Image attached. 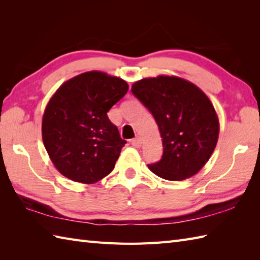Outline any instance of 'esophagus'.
I'll list each match as a JSON object with an SVG mask.
<instances>
[{"instance_id":"obj_1","label":"esophagus","mask_w":260,"mask_h":260,"mask_svg":"<svg viewBox=\"0 0 260 260\" xmlns=\"http://www.w3.org/2000/svg\"><path fill=\"white\" fill-rule=\"evenodd\" d=\"M131 143H132V145L135 146V147H141L143 142H142L141 137H135V139H133V140L131 141Z\"/></svg>"}]
</instances>
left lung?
Wrapping results in <instances>:
<instances>
[{
	"label": "left lung",
	"mask_w": 260,
	"mask_h": 260,
	"mask_svg": "<svg viewBox=\"0 0 260 260\" xmlns=\"http://www.w3.org/2000/svg\"><path fill=\"white\" fill-rule=\"evenodd\" d=\"M132 92L152 113L163 143L158 162L148 164L154 174L181 181L197 174L218 142L219 120L206 93L179 77L144 78Z\"/></svg>",
	"instance_id": "8db88e82"
}]
</instances>
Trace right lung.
<instances>
[{"label":"right lung","mask_w":260,"mask_h":260,"mask_svg":"<svg viewBox=\"0 0 260 260\" xmlns=\"http://www.w3.org/2000/svg\"><path fill=\"white\" fill-rule=\"evenodd\" d=\"M128 85L89 71L60 86L42 118V140L54 167L76 182L91 184L112 172L126 141L107 113Z\"/></svg>","instance_id":"obj_1"}]
</instances>
